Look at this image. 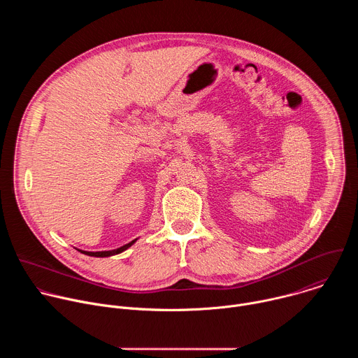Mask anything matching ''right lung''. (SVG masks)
Here are the masks:
<instances>
[{"label": "right lung", "instance_id": "1", "mask_svg": "<svg viewBox=\"0 0 358 358\" xmlns=\"http://www.w3.org/2000/svg\"><path fill=\"white\" fill-rule=\"evenodd\" d=\"M137 241V238L136 239H133L131 242H129V243H126V245H123V246H120V248H117V249H112V250H99V252H89V250H82V249H78L80 253H85V255H87V257H94V258H108V257H113V255H117V253H122V252H124L126 249H129L134 242Z\"/></svg>", "mask_w": 358, "mask_h": 358}]
</instances>
